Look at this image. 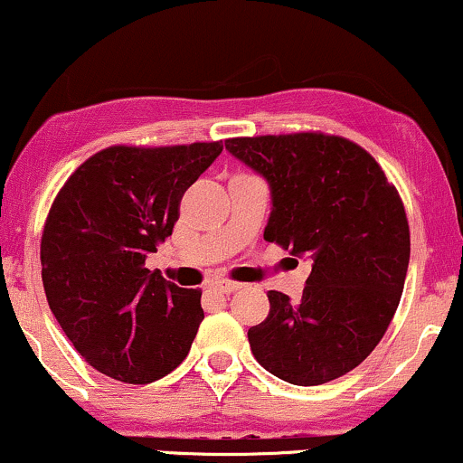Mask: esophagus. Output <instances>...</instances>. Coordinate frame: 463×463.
Segmentation results:
<instances>
[{
  "mask_svg": "<svg viewBox=\"0 0 463 463\" xmlns=\"http://www.w3.org/2000/svg\"><path fill=\"white\" fill-rule=\"evenodd\" d=\"M210 285H213L216 292H221V294H232V292H236V289H241V283L230 281V279H214Z\"/></svg>",
  "mask_w": 463,
  "mask_h": 463,
  "instance_id": "esophagus-1",
  "label": "esophagus"
}]
</instances>
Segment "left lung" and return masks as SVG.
<instances>
[{
	"label": "left lung",
	"mask_w": 463,
	"mask_h": 463,
	"mask_svg": "<svg viewBox=\"0 0 463 463\" xmlns=\"http://www.w3.org/2000/svg\"><path fill=\"white\" fill-rule=\"evenodd\" d=\"M225 147L270 186L266 241L313 261L300 302L268 292L250 352L289 384L341 378L380 344L402 298L410 227L397 188L367 150L336 135L236 137Z\"/></svg>",
	"instance_id": "obj_1"
}]
</instances>
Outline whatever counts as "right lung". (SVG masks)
I'll use <instances>...</instances> for the list:
<instances>
[{"label": "right lung", "mask_w": 463, "mask_h": 463, "mask_svg": "<svg viewBox=\"0 0 463 463\" xmlns=\"http://www.w3.org/2000/svg\"><path fill=\"white\" fill-rule=\"evenodd\" d=\"M222 152L191 146H111L60 188L40 242L49 307L100 373L150 384L184 361L203 319L202 289L146 268L174 232L186 188Z\"/></svg>", "instance_id": "add662e5"}]
</instances>
